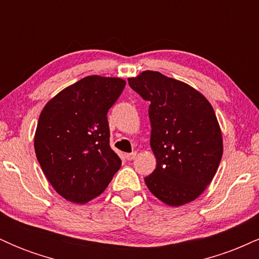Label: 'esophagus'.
Instances as JSON below:
<instances>
[{
    "label": "esophagus",
    "instance_id": "34e87169",
    "mask_svg": "<svg viewBox=\"0 0 259 259\" xmlns=\"http://www.w3.org/2000/svg\"><path fill=\"white\" fill-rule=\"evenodd\" d=\"M136 156H138V152H135V151H134V152H132V153H126L125 158L127 160H133V159L136 158Z\"/></svg>",
    "mask_w": 259,
    "mask_h": 259
}]
</instances>
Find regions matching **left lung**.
Wrapping results in <instances>:
<instances>
[{"label": "left lung", "instance_id": "1", "mask_svg": "<svg viewBox=\"0 0 259 259\" xmlns=\"http://www.w3.org/2000/svg\"><path fill=\"white\" fill-rule=\"evenodd\" d=\"M150 101L151 148L157 160L145 183L158 200L179 207L196 200L218 170L223 136L214 109L192 86L145 70L127 79Z\"/></svg>", "mask_w": 259, "mask_h": 259}]
</instances>
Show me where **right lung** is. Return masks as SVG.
<instances>
[{
	"mask_svg": "<svg viewBox=\"0 0 259 259\" xmlns=\"http://www.w3.org/2000/svg\"><path fill=\"white\" fill-rule=\"evenodd\" d=\"M125 86L120 78L90 75L58 92L38 117L34 147L58 195L86 203L102 194L121 160L109 146L108 109Z\"/></svg>",
	"mask_w": 259,
	"mask_h": 259,
	"instance_id": "add662e5",
	"label": "right lung"
}]
</instances>
